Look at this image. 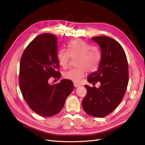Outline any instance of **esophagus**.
I'll return each instance as SVG.
<instances>
[{
    "label": "esophagus",
    "mask_w": 145,
    "mask_h": 145,
    "mask_svg": "<svg viewBox=\"0 0 145 145\" xmlns=\"http://www.w3.org/2000/svg\"><path fill=\"white\" fill-rule=\"evenodd\" d=\"M74 86H75L76 88H77V87H78V86H80L79 84H77V83H74Z\"/></svg>",
    "instance_id": "esophagus-1"
}]
</instances>
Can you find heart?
<instances>
[{"label": "heart", "mask_w": 145, "mask_h": 145, "mask_svg": "<svg viewBox=\"0 0 145 145\" xmlns=\"http://www.w3.org/2000/svg\"><path fill=\"white\" fill-rule=\"evenodd\" d=\"M70 57L76 58L77 67L70 69L64 72L67 79L78 83L85 77L86 72H94L97 70L102 59V54L97 47L91 46L86 42L77 39L69 42L67 51L60 50L57 55L60 65L66 68L68 65Z\"/></svg>", "instance_id": "b5f03b06"}]
</instances>
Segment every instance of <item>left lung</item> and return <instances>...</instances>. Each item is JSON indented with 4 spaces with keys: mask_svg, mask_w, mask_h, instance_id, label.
I'll return each instance as SVG.
<instances>
[{
    "mask_svg": "<svg viewBox=\"0 0 145 145\" xmlns=\"http://www.w3.org/2000/svg\"><path fill=\"white\" fill-rule=\"evenodd\" d=\"M100 47L102 59L98 69L87 78L89 83L99 82V88L85 85L86 95L82 101L83 110L95 117L112 112L123 98L128 84V64L123 48L108 36L92 37Z\"/></svg>",
    "mask_w": 145,
    "mask_h": 145,
    "instance_id": "1",
    "label": "left lung"
}]
</instances>
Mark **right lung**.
<instances>
[{
  "instance_id": "1",
  "label": "right lung",
  "mask_w": 145,
  "mask_h": 145,
  "mask_svg": "<svg viewBox=\"0 0 145 145\" xmlns=\"http://www.w3.org/2000/svg\"><path fill=\"white\" fill-rule=\"evenodd\" d=\"M57 37L52 34L39 35L26 48L20 62L19 86L23 97L33 111L43 117L60 112L71 93V80L63 79L50 84L51 77L59 79Z\"/></svg>"
}]
</instances>
